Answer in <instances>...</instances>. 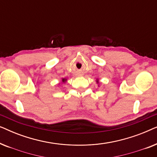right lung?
I'll list each match as a JSON object with an SVG mask.
<instances>
[{
  "instance_id": "add662e5",
  "label": "right lung",
  "mask_w": 157,
  "mask_h": 157,
  "mask_svg": "<svg viewBox=\"0 0 157 157\" xmlns=\"http://www.w3.org/2000/svg\"><path fill=\"white\" fill-rule=\"evenodd\" d=\"M63 81H64V79H63Z\"/></svg>"
}]
</instances>
